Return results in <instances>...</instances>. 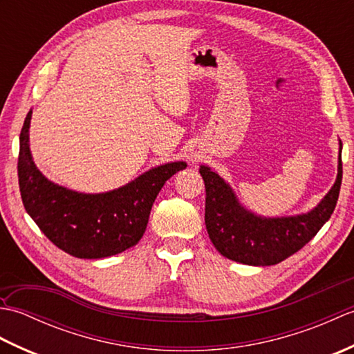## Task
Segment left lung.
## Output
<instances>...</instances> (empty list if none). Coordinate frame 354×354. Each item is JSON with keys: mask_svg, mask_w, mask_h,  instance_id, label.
I'll return each instance as SVG.
<instances>
[{"mask_svg": "<svg viewBox=\"0 0 354 354\" xmlns=\"http://www.w3.org/2000/svg\"><path fill=\"white\" fill-rule=\"evenodd\" d=\"M342 149V142L339 141ZM339 149L337 176L332 189L309 213L263 217L240 204L231 187L207 165L199 173L205 183V225L214 248L223 257L251 266L277 265L317 236L336 207L342 183Z\"/></svg>", "mask_w": 354, "mask_h": 354, "instance_id": "1", "label": "left lung"}]
</instances>
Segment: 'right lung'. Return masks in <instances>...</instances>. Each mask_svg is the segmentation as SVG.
<instances>
[{"instance_id":"obj_1","label":"right lung","mask_w":354,"mask_h":354,"mask_svg":"<svg viewBox=\"0 0 354 354\" xmlns=\"http://www.w3.org/2000/svg\"><path fill=\"white\" fill-rule=\"evenodd\" d=\"M32 109L19 135L18 179L22 204L59 250L77 259H104L129 250L142 237L158 193L169 178L187 167L167 162L106 193H79L48 181L30 153Z\"/></svg>"}]
</instances>
